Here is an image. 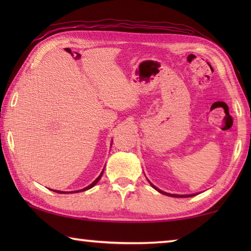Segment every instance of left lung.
Instances as JSON below:
<instances>
[{"label":"left lung","mask_w":251,"mask_h":251,"mask_svg":"<svg viewBox=\"0 0 251 251\" xmlns=\"http://www.w3.org/2000/svg\"><path fill=\"white\" fill-rule=\"evenodd\" d=\"M152 187H154V188L157 190V192H159L160 194H164V195H167V196H171V197H192V196H194V195H173V194H167V193H165V192H163V190H160V189H158V188H156V187L152 185V184H151Z\"/></svg>","instance_id":"obj_1"}]
</instances>
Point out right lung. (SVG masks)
<instances>
[{"label":"right lung","mask_w":251,"mask_h":251,"mask_svg":"<svg viewBox=\"0 0 251 251\" xmlns=\"http://www.w3.org/2000/svg\"><path fill=\"white\" fill-rule=\"evenodd\" d=\"M103 173H104V171H103V172H101V174H100V175L99 177H97V178H96V179H95L94 181H93V182H92V184H91L90 186H87V187H86V188H84V189H80V192H83V190H87V189H90V188H92V187H94V186H95V185L97 184V181H99V180L100 179V177H101V176H103ZM54 192H55V193H59V194H62V193H65V192H59V190H54ZM78 192H79V190H77V192H76V193H78ZM70 193H73V192H70ZM74 193H75V192H74Z\"/></svg>","instance_id":"1"}]
</instances>
